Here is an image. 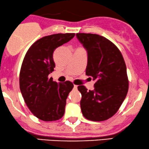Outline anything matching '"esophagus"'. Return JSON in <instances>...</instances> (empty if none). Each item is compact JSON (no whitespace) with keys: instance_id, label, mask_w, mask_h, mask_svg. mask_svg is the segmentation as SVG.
Segmentation results:
<instances>
[{"instance_id":"1","label":"esophagus","mask_w":149,"mask_h":149,"mask_svg":"<svg viewBox=\"0 0 149 149\" xmlns=\"http://www.w3.org/2000/svg\"><path fill=\"white\" fill-rule=\"evenodd\" d=\"M77 87H78V86H77V85H74V88L75 89H77Z\"/></svg>"}]
</instances>
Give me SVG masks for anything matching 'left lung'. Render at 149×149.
I'll list each match as a JSON object with an SVG mask.
<instances>
[{"label":"left lung","instance_id":"8db88e82","mask_svg":"<svg viewBox=\"0 0 149 149\" xmlns=\"http://www.w3.org/2000/svg\"><path fill=\"white\" fill-rule=\"evenodd\" d=\"M77 38L87 52L86 75L95 81L93 90L78 86L81 109L87 119L102 121L115 115L125 100L129 81L124 59L109 39L95 34L77 33Z\"/></svg>","mask_w":149,"mask_h":149}]
</instances>
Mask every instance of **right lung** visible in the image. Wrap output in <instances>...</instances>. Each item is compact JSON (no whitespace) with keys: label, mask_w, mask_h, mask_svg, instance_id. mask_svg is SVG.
<instances>
[{"label":"right lung","mask_w":149,"mask_h":149,"mask_svg":"<svg viewBox=\"0 0 149 149\" xmlns=\"http://www.w3.org/2000/svg\"><path fill=\"white\" fill-rule=\"evenodd\" d=\"M74 33L44 36L32 44L24 57L19 74L20 91L32 114L45 121L63 117L67 97L74 85L70 81L58 83L49 74L55 66V49L70 40Z\"/></svg>","instance_id":"add662e5"}]
</instances>
